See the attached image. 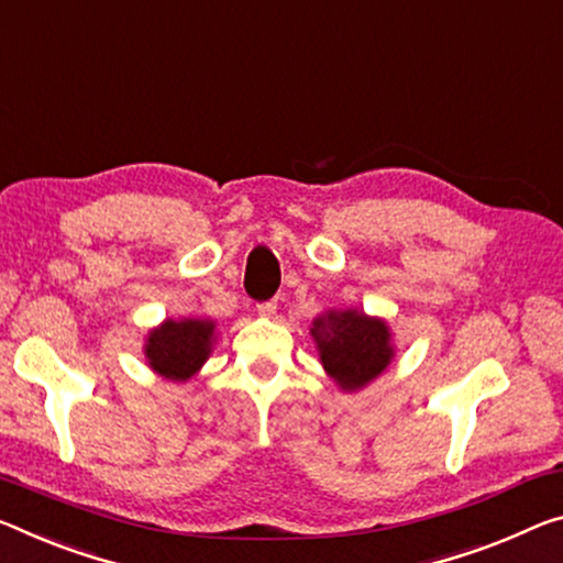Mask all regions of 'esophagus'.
Segmentation results:
<instances>
[{
  "label": "esophagus",
  "instance_id": "esophagus-1",
  "mask_svg": "<svg viewBox=\"0 0 563 563\" xmlns=\"http://www.w3.org/2000/svg\"><path fill=\"white\" fill-rule=\"evenodd\" d=\"M275 310H278V300H267V302H261V306H257V316L273 318Z\"/></svg>",
  "mask_w": 563,
  "mask_h": 563
}]
</instances>
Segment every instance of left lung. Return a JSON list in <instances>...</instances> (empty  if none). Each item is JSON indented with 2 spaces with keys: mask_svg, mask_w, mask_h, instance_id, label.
Here are the masks:
<instances>
[{
  "mask_svg": "<svg viewBox=\"0 0 563 563\" xmlns=\"http://www.w3.org/2000/svg\"><path fill=\"white\" fill-rule=\"evenodd\" d=\"M310 335L323 371L343 394L371 386L396 358L390 325L358 308L325 310L313 318Z\"/></svg>",
  "mask_w": 563,
  "mask_h": 563,
  "instance_id": "left-lung-1",
  "label": "left lung"
}]
</instances>
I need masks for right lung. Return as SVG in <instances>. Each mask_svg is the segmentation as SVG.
<instances>
[{
  "mask_svg": "<svg viewBox=\"0 0 563 563\" xmlns=\"http://www.w3.org/2000/svg\"><path fill=\"white\" fill-rule=\"evenodd\" d=\"M218 341V325L212 318H165L145 335V361L159 378L185 383L210 358Z\"/></svg>",
  "mask_w": 563,
  "mask_h": 563,
  "instance_id": "right-lung-1",
  "label": "right lung"
}]
</instances>
